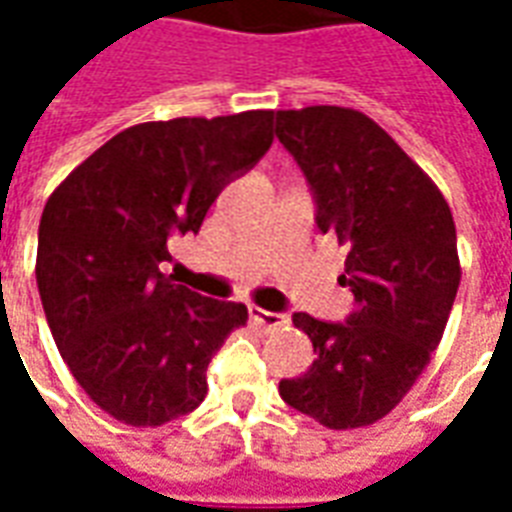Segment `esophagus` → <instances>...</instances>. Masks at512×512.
I'll return each mask as SVG.
<instances>
[{
  "label": "esophagus",
  "mask_w": 512,
  "mask_h": 512,
  "mask_svg": "<svg viewBox=\"0 0 512 512\" xmlns=\"http://www.w3.org/2000/svg\"><path fill=\"white\" fill-rule=\"evenodd\" d=\"M249 318H252V323H255V326H260V329H277V326H282V323H285V318H282V315H277V312L260 310V307H252V310H249Z\"/></svg>",
  "instance_id": "esophagus-1"
}]
</instances>
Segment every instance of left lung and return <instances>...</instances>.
<instances>
[{
    "label": "left lung",
    "instance_id": "8db88e82",
    "mask_svg": "<svg viewBox=\"0 0 512 512\" xmlns=\"http://www.w3.org/2000/svg\"><path fill=\"white\" fill-rule=\"evenodd\" d=\"M274 131L310 180L321 233L348 246L337 282L354 293L343 323L293 315L318 356L301 378L279 381V395L323 428H365L406 397L441 343L461 282L452 211L356 109H282Z\"/></svg>",
    "mask_w": 512,
    "mask_h": 512
}]
</instances>
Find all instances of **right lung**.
<instances>
[{
  "instance_id": "1",
  "label": "right lung",
  "mask_w": 512,
  "mask_h": 512,
  "mask_svg": "<svg viewBox=\"0 0 512 512\" xmlns=\"http://www.w3.org/2000/svg\"><path fill=\"white\" fill-rule=\"evenodd\" d=\"M274 112L139 123L84 158L43 208L40 301L65 365L95 406L158 428L208 395L205 370L244 304L205 299L158 266L200 230L219 191L266 156Z\"/></svg>"
}]
</instances>
